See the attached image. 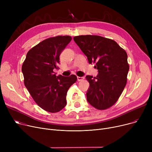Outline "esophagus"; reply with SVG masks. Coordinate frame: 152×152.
I'll use <instances>...</instances> for the list:
<instances>
[{
    "instance_id": "34e87169",
    "label": "esophagus",
    "mask_w": 152,
    "mask_h": 152,
    "mask_svg": "<svg viewBox=\"0 0 152 152\" xmlns=\"http://www.w3.org/2000/svg\"><path fill=\"white\" fill-rule=\"evenodd\" d=\"M84 79V77H79V76H77V79L78 81H83Z\"/></svg>"
}]
</instances>
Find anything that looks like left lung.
<instances>
[{
	"mask_svg": "<svg viewBox=\"0 0 152 152\" xmlns=\"http://www.w3.org/2000/svg\"><path fill=\"white\" fill-rule=\"evenodd\" d=\"M75 42L99 71L96 77L86 76L89 88L87 100L97 110L113 106L127 83L129 69L126 52L112 39L95 35L75 36Z\"/></svg>",
	"mask_w": 152,
	"mask_h": 152,
	"instance_id": "obj_1",
	"label": "left lung"
}]
</instances>
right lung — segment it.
<instances>
[{"label":"right lung","mask_w":152,"mask_h":152,"mask_svg":"<svg viewBox=\"0 0 152 152\" xmlns=\"http://www.w3.org/2000/svg\"><path fill=\"white\" fill-rule=\"evenodd\" d=\"M69 36L46 39L27 53L22 65L24 84L39 107L50 113H57L66 105V94L77 77L56 76L60 55L71 41Z\"/></svg>","instance_id":"obj_1"}]
</instances>
